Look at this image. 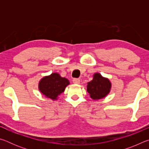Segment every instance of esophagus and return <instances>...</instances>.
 I'll use <instances>...</instances> for the list:
<instances>
[{"label": "esophagus", "instance_id": "obj_1", "mask_svg": "<svg viewBox=\"0 0 149 149\" xmlns=\"http://www.w3.org/2000/svg\"><path fill=\"white\" fill-rule=\"evenodd\" d=\"M73 83H74V84H80V79L75 78V79H73Z\"/></svg>", "mask_w": 149, "mask_h": 149}]
</instances>
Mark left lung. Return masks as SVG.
Instances as JSON below:
<instances>
[{"label":"left lung","instance_id":"8db88e82","mask_svg":"<svg viewBox=\"0 0 149 149\" xmlns=\"http://www.w3.org/2000/svg\"><path fill=\"white\" fill-rule=\"evenodd\" d=\"M112 84L108 78L102 77L99 73L93 75V80L87 83V91L93 100L103 99L109 94Z\"/></svg>","mask_w":149,"mask_h":149}]
</instances>
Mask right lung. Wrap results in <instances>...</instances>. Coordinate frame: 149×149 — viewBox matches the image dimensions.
<instances>
[{"mask_svg":"<svg viewBox=\"0 0 149 149\" xmlns=\"http://www.w3.org/2000/svg\"><path fill=\"white\" fill-rule=\"evenodd\" d=\"M69 84V80L66 78L61 77L58 73H52L39 81V89L47 98L54 100L58 99Z\"/></svg>","mask_w":149,"mask_h":149,"instance_id":"add662e5","label":"right lung"}]
</instances>
